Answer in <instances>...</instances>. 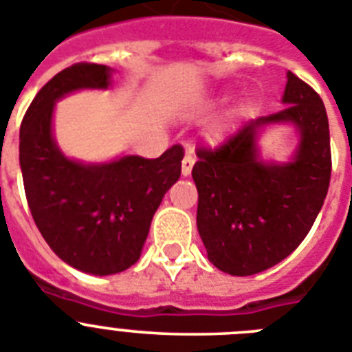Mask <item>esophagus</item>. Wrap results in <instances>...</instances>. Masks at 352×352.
Returning a JSON list of instances; mask_svg holds the SVG:
<instances>
[{"instance_id":"obj_1","label":"esophagus","mask_w":352,"mask_h":352,"mask_svg":"<svg viewBox=\"0 0 352 352\" xmlns=\"http://www.w3.org/2000/svg\"><path fill=\"white\" fill-rule=\"evenodd\" d=\"M193 164H195L193 152H188L184 155V159H182V175H184V177L190 175L191 170H193Z\"/></svg>"}]
</instances>
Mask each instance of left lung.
Returning a JSON list of instances; mask_svg holds the SVG:
<instances>
[{"instance_id": "obj_1", "label": "left lung", "mask_w": 352, "mask_h": 352, "mask_svg": "<svg viewBox=\"0 0 352 352\" xmlns=\"http://www.w3.org/2000/svg\"><path fill=\"white\" fill-rule=\"evenodd\" d=\"M286 107L247 121L217 148L197 150V227L209 261L231 276H252L290 256L311 229L331 179L329 123L311 85L288 71ZM294 122L301 134L294 161L263 163L255 140L263 126Z\"/></svg>"}]
</instances>
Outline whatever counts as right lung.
Masks as SVG:
<instances>
[{
  "label": "right lung",
  "mask_w": 352,
  "mask_h": 352,
  "mask_svg": "<svg viewBox=\"0 0 352 352\" xmlns=\"http://www.w3.org/2000/svg\"><path fill=\"white\" fill-rule=\"evenodd\" d=\"M111 67L78 62L37 93L19 131L26 200L46 243L76 270L111 276L141 256L153 212L181 177V144L157 159L125 155L105 164L67 159L52 134L53 107L76 89L109 87Z\"/></svg>",
  "instance_id": "1"
}]
</instances>
